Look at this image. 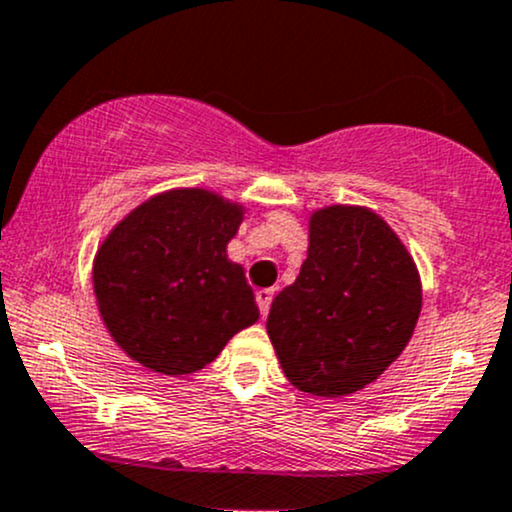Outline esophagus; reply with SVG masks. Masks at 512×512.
Listing matches in <instances>:
<instances>
[{
	"label": "esophagus",
	"mask_w": 512,
	"mask_h": 512,
	"mask_svg": "<svg viewBox=\"0 0 512 512\" xmlns=\"http://www.w3.org/2000/svg\"><path fill=\"white\" fill-rule=\"evenodd\" d=\"M272 297H274V292H272V289H257V292H255L257 306H260V314H262V316H267V314H270V304H272Z\"/></svg>",
	"instance_id": "obj_1"
}]
</instances>
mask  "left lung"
<instances>
[{
  "mask_svg": "<svg viewBox=\"0 0 512 512\" xmlns=\"http://www.w3.org/2000/svg\"><path fill=\"white\" fill-rule=\"evenodd\" d=\"M422 282L405 242L365 206H324L294 284L272 301L267 333L297 390L343 397L375 383L410 343Z\"/></svg>",
  "mask_w": 512,
  "mask_h": 512,
  "instance_id": "1",
  "label": "left lung"
}]
</instances>
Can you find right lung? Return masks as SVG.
Instances as JSON below:
<instances>
[{
	"instance_id": "obj_1",
	"label": "right lung",
	"mask_w": 512,
	"mask_h": 512,
	"mask_svg": "<svg viewBox=\"0 0 512 512\" xmlns=\"http://www.w3.org/2000/svg\"><path fill=\"white\" fill-rule=\"evenodd\" d=\"M245 206L208 188H171L132 208L100 242L93 289L112 341L161 375L206 368L260 319L228 257Z\"/></svg>"
}]
</instances>
